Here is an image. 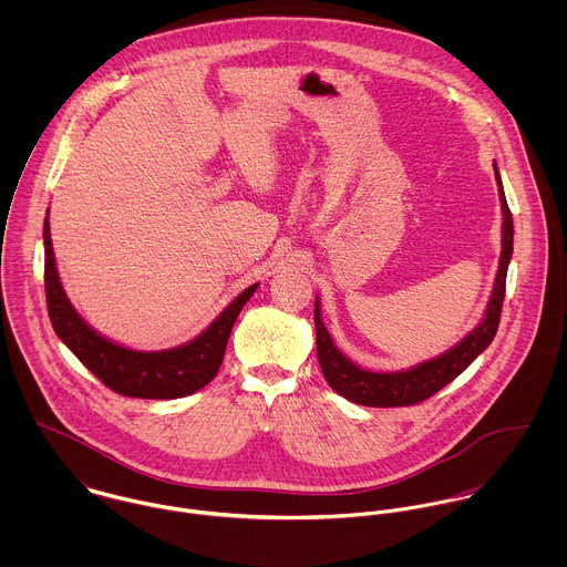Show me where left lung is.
<instances>
[{
  "mask_svg": "<svg viewBox=\"0 0 567 567\" xmlns=\"http://www.w3.org/2000/svg\"><path fill=\"white\" fill-rule=\"evenodd\" d=\"M495 181L502 203V255H499V268L493 286V295L486 308L485 319L478 324L465 340H461L454 349L447 353L423 362L414 369L398 371V373H373L355 367L349 362L331 342L323 321L319 301L315 308V324H317V355L319 364L323 369L327 384L349 402L371 408H400V405H414L425 402L434 393H439L443 386H447L454 378H458L483 351L491 344L499 315L504 303V290H506V270L513 255V216L506 205L504 187L499 181V172L495 167Z\"/></svg>",
  "mask_w": 567,
  "mask_h": 567,
  "instance_id": "1",
  "label": "left lung"
}]
</instances>
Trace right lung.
Masks as SVG:
<instances>
[{"instance_id":"add662e5","label":"right lung","mask_w":567,"mask_h":567,"mask_svg":"<svg viewBox=\"0 0 567 567\" xmlns=\"http://www.w3.org/2000/svg\"><path fill=\"white\" fill-rule=\"evenodd\" d=\"M45 240V299L56 336L82 364L113 393L142 400H176L209 384L225 358L229 333L246 301L257 290L248 286L231 306L198 338L167 351H133L95 333L72 308L54 261L50 223H43Z\"/></svg>"}]
</instances>
